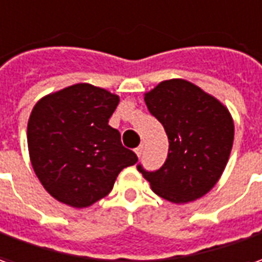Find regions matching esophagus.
I'll use <instances>...</instances> for the list:
<instances>
[{"label": "esophagus", "instance_id": "34e87169", "mask_svg": "<svg viewBox=\"0 0 262 262\" xmlns=\"http://www.w3.org/2000/svg\"><path fill=\"white\" fill-rule=\"evenodd\" d=\"M143 149H144V146L143 144H140V146H139V147H136V149H135V151H136V155L139 157L142 156V155H143Z\"/></svg>", "mask_w": 262, "mask_h": 262}]
</instances>
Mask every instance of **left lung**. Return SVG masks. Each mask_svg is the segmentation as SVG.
Here are the masks:
<instances>
[{
    "label": "left lung",
    "instance_id": "left-lung-1",
    "mask_svg": "<svg viewBox=\"0 0 262 262\" xmlns=\"http://www.w3.org/2000/svg\"><path fill=\"white\" fill-rule=\"evenodd\" d=\"M149 112L169 137L162 167L137 170L162 199L176 204L197 200L215 186L226 169L234 140L233 118L226 106L194 83L163 80L144 95Z\"/></svg>",
    "mask_w": 262,
    "mask_h": 262
}]
</instances>
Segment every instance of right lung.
I'll return each mask as SVG.
<instances>
[{
	"label": "right lung",
	"instance_id": "obj_1",
	"mask_svg": "<svg viewBox=\"0 0 262 262\" xmlns=\"http://www.w3.org/2000/svg\"><path fill=\"white\" fill-rule=\"evenodd\" d=\"M119 96L76 83L43 96L28 120L29 159L49 194L71 207L92 206L111 193L137 156L109 126Z\"/></svg>",
	"mask_w": 262,
	"mask_h": 262
}]
</instances>
